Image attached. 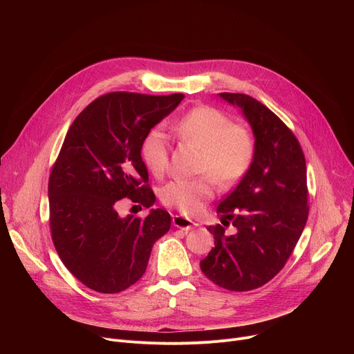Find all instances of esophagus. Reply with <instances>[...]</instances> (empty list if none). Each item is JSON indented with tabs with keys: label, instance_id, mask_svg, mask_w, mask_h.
I'll use <instances>...</instances> for the list:
<instances>
[{
	"label": "esophagus",
	"instance_id": "34e87169",
	"mask_svg": "<svg viewBox=\"0 0 354 354\" xmlns=\"http://www.w3.org/2000/svg\"><path fill=\"white\" fill-rule=\"evenodd\" d=\"M172 222H174V225H175L176 228H180V230H183V231H189V230H192V228L196 225V224H194V222H192L191 219L185 218V216H182V215H174Z\"/></svg>",
	"mask_w": 354,
	"mask_h": 354
}]
</instances>
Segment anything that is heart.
I'll return each mask as SVG.
<instances>
[{
    "label": "heart",
    "instance_id": "heart-1",
    "mask_svg": "<svg viewBox=\"0 0 354 354\" xmlns=\"http://www.w3.org/2000/svg\"><path fill=\"white\" fill-rule=\"evenodd\" d=\"M174 130L180 140L201 149L198 172L207 176L169 182L160 191V201L166 207L194 215L214 196L212 178L221 188H230L248 172L254 158V140L248 129L232 123L224 111L209 106L188 110ZM140 155L155 176L163 175L169 165L165 135L159 130L149 132L142 142Z\"/></svg>",
    "mask_w": 354,
    "mask_h": 354
}]
</instances>
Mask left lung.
<instances>
[{"instance_id":"1","label":"left lung","mask_w":354,"mask_h":354,"mask_svg":"<svg viewBox=\"0 0 354 354\" xmlns=\"http://www.w3.org/2000/svg\"><path fill=\"white\" fill-rule=\"evenodd\" d=\"M241 107L255 136L254 159L236 188L219 202L222 224L208 227L215 247L201 261L212 283L230 291L267 284L283 270L308 218L303 149L275 113L243 93H219Z\"/></svg>"}]
</instances>
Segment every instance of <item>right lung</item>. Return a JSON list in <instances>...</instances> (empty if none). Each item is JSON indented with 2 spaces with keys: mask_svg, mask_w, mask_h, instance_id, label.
I'll use <instances>...</instances> for the list:
<instances>
[{
  "mask_svg": "<svg viewBox=\"0 0 354 354\" xmlns=\"http://www.w3.org/2000/svg\"><path fill=\"white\" fill-rule=\"evenodd\" d=\"M183 95L111 91L93 100L70 126L48 179L50 231L63 264L86 287L115 294L145 274L171 215L120 218L123 199L152 207L142 142Z\"/></svg>",
  "mask_w": 354,
  "mask_h": 354,
  "instance_id": "1",
  "label": "right lung"
}]
</instances>
